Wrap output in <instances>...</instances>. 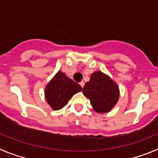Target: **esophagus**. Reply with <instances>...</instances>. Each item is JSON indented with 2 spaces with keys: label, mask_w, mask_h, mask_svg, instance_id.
<instances>
[{
  "label": "esophagus",
  "mask_w": 158,
  "mask_h": 158,
  "mask_svg": "<svg viewBox=\"0 0 158 158\" xmlns=\"http://www.w3.org/2000/svg\"><path fill=\"white\" fill-rule=\"evenodd\" d=\"M84 84H85L84 81H82V82H79V85H80V86H82V87H83V86H84Z\"/></svg>",
  "instance_id": "34e87169"
}]
</instances>
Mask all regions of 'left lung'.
Returning <instances> with one entry per match:
<instances>
[{"label": "left lung", "instance_id": "1", "mask_svg": "<svg viewBox=\"0 0 158 158\" xmlns=\"http://www.w3.org/2000/svg\"><path fill=\"white\" fill-rule=\"evenodd\" d=\"M82 93L90 101L94 110L98 113H109L116 106L120 97L117 83L101 71L91 74Z\"/></svg>", "mask_w": 158, "mask_h": 158}]
</instances>
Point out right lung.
Instances as JSON below:
<instances>
[{
  "label": "right lung",
  "mask_w": 158,
  "mask_h": 158,
  "mask_svg": "<svg viewBox=\"0 0 158 158\" xmlns=\"http://www.w3.org/2000/svg\"><path fill=\"white\" fill-rule=\"evenodd\" d=\"M82 89L77 82L59 71L45 86V100L53 110H59L64 107L72 96L80 92Z\"/></svg>",
  "instance_id": "add662e5"
}]
</instances>
